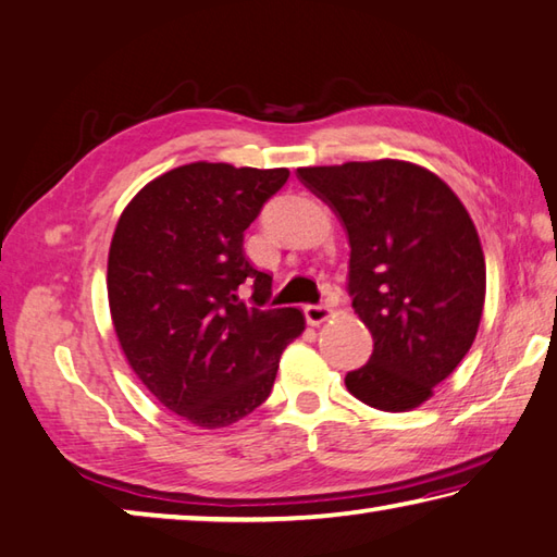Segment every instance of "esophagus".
Masks as SVG:
<instances>
[{"mask_svg":"<svg viewBox=\"0 0 557 557\" xmlns=\"http://www.w3.org/2000/svg\"><path fill=\"white\" fill-rule=\"evenodd\" d=\"M305 317L311 323V326H319V323L329 321L333 317V309L326 305H307L305 307Z\"/></svg>","mask_w":557,"mask_h":557,"instance_id":"obj_1","label":"esophagus"}]
</instances>
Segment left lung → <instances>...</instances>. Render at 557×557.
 <instances>
[{
    "mask_svg": "<svg viewBox=\"0 0 557 557\" xmlns=\"http://www.w3.org/2000/svg\"><path fill=\"white\" fill-rule=\"evenodd\" d=\"M348 231L352 309L375 341L346 375L352 397L409 411L433 397L478 336L487 270L468 209L431 170L407 160L299 168Z\"/></svg>",
    "mask_w": 557,
    "mask_h": 557,
    "instance_id": "left-lung-1",
    "label": "left lung"
}]
</instances>
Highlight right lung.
Here are the masks:
<instances>
[{
    "mask_svg": "<svg viewBox=\"0 0 557 557\" xmlns=\"http://www.w3.org/2000/svg\"><path fill=\"white\" fill-rule=\"evenodd\" d=\"M287 168L180 165L121 211L107 262L119 346L146 389L199 429H224L270 397L299 309H265L272 277L252 268L244 231ZM253 289L256 306L239 299Z\"/></svg>",
    "mask_w": 557,
    "mask_h": 557,
    "instance_id": "add662e5",
    "label": "right lung"
}]
</instances>
